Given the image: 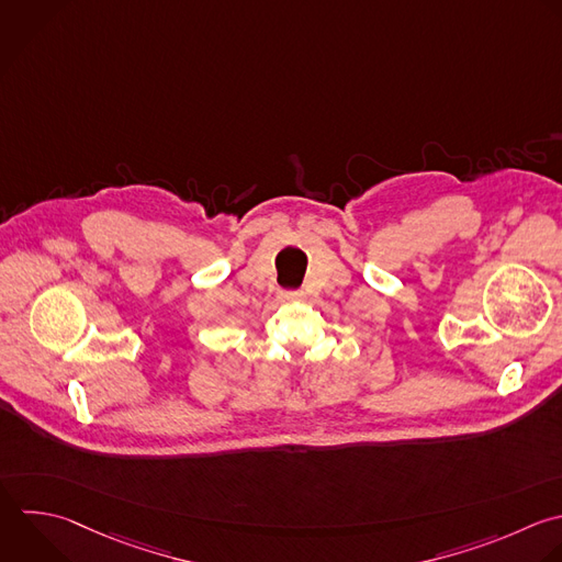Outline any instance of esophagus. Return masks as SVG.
I'll return each mask as SVG.
<instances>
[{
	"instance_id": "1",
	"label": "esophagus",
	"mask_w": 562,
	"mask_h": 562,
	"mask_svg": "<svg viewBox=\"0 0 562 562\" xmlns=\"http://www.w3.org/2000/svg\"><path fill=\"white\" fill-rule=\"evenodd\" d=\"M303 296V292H299V290H285V292H281V299L283 301H296V299H301Z\"/></svg>"
}]
</instances>
